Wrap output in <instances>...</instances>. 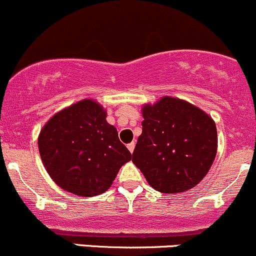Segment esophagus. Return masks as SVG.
<instances>
[{"mask_svg": "<svg viewBox=\"0 0 256 256\" xmlns=\"http://www.w3.org/2000/svg\"><path fill=\"white\" fill-rule=\"evenodd\" d=\"M127 148H128L129 152H134V148H136V144H134V143H129L128 146H127Z\"/></svg>", "mask_w": 256, "mask_h": 256, "instance_id": "esophagus-1", "label": "esophagus"}]
</instances>
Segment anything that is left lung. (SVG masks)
I'll use <instances>...</instances> for the list:
<instances>
[{
    "label": "left lung",
    "mask_w": 256,
    "mask_h": 256,
    "mask_svg": "<svg viewBox=\"0 0 256 256\" xmlns=\"http://www.w3.org/2000/svg\"><path fill=\"white\" fill-rule=\"evenodd\" d=\"M143 130L133 152L148 184L162 194H180L207 175L217 154L214 120L185 100L162 96L143 104Z\"/></svg>",
    "instance_id": "left-lung-1"
}]
</instances>
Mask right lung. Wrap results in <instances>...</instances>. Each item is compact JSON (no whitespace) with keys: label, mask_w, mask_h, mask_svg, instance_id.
Here are the masks:
<instances>
[{"label":"right lung","mask_w":256,"mask_h":256,"mask_svg":"<svg viewBox=\"0 0 256 256\" xmlns=\"http://www.w3.org/2000/svg\"><path fill=\"white\" fill-rule=\"evenodd\" d=\"M104 106L81 100L55 113L42 128L38 148L44 168L58 186L81 197L106 192L132 159Z\"/></svg>","instance_id":"1"}]
</instances>
